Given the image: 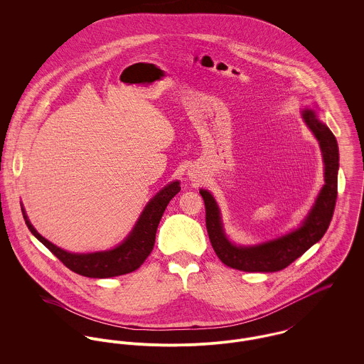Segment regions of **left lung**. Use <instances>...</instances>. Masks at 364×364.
I'll return each instance as SVG.
<instances>
[{"label": "left lung", "mask_w": 364, "mask_h": 364, "mask_svg": "<svg viewBox=\"0 0 364 364\" xmlns=\"http://www.w3.org/2000/svg\"><path fill=\"white\" fill-rule=\"evenodd\" d=\"M303 117L321 146L325 162V185L300 228L262 245L237 247L224 234L215 200L208 191H200L206 208L208 238L215 255L224 264L244 272H279L300 258L326 232L338 198V143L333 133L318 120L312 110H304Z\"/></svg>", "instance_id": "left-lung-1"}]
</instances>
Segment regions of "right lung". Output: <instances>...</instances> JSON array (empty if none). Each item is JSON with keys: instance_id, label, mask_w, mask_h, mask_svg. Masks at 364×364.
I'll return each mask as SVG.
<instances>
[{"instance_id": "right-lung-1", "label": "right lung", "mask_w": 364, "mask_h": 364, "mask_svg": "<svg viewBox=\"0 0 364 364\" xmlns=\"http://www.w3.org/2000/svg\"><path fill=\"white\" fill-rule=\"evenodd\" d=\"M179 191H181L179 182H172L168 186H165L162 191H159L144 208L134 230L119 247H116L112 251L95 252V254H70L67 251L60 250L58 247L53 245L52 242L45 240L33 228V225L29 223L25 214L23 208H22V213L31 232L52 252L55 258L61 260L65 267L85 277L105 279V277H113V276L130 273L137 267H140L143 262L147 259V257L154 248L159 220L168 203L171 202V199Z\"/></svg>"}]
</instances>
